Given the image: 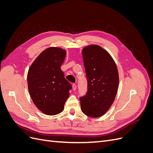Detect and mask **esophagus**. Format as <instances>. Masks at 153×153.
Listing matches in <instances>:
<instances>
[{
	"mask_svg": "<svg viewBox=\"0 0 153 153\" xmlns=\"http://www.w3.org/2000/svg\"><path fill=\"white\" fill-rule=\"evenodd\" d=\"M72 85H73V89L74 91H75V90L76 89V84H73Z\"/></svg>",
	"mask_w": 153,
	"mask_h": 153,
	"instance_id": "obj_1",
	"label": "esophagus"
}]
</instances>
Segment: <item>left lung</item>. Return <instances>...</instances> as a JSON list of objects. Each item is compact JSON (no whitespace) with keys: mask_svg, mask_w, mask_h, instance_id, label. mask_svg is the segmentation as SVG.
Returning a JSON list of instances; mask_svg holds the SVG:
<instances>
[{"mask_svg":"<svg viewBox=\"0 0 153 153\" xmlns=\"http://www.w3.org/2000/svg\"><path fill=\"white\" fill-rule=\"evenodd\" d=\"M87 80L86 94L80 97L81 110L87 116L98 117L112 105L119 85L118 70L106 50L98 45L82 50Z\"/></svg>","mask_w":153,"mask_h":153,"instance_id":"1","label":"left lung"}]
</instances>
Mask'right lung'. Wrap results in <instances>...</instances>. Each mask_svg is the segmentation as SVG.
I'll list each match as a JSON object with an SVG mask.
<instances>
[{
	"mask_svg": "<svg viewBox=\"0 0 153 153\" xmlns=\"http://www.w3.org/2000/svg\"><path fill=\"white\" fill-rule=\"evenodd\" d=\"M65 57L66 51L63 49H46L36 59L27 74L32 101L38 109L48 115L62 112L72 89L61 69Z\"/></svg>",
	"mask_w": 153,
	"mask_h": 153,
	"instance_id": "1",
	"label": "right lung"
}]
</instances>
